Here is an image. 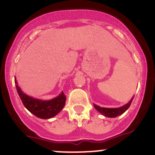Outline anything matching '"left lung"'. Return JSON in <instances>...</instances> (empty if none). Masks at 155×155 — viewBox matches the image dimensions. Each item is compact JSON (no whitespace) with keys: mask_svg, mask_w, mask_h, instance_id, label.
I'll use <instances>...</instances> for the list:
<instances>
[{"mask_svg":"<svg viewBox=\"0 0 155 155\" xmlns=\"http://www.w3.org/2000/svg\"><path fill=\"white\" fill-rule=\"evenodd\" d=\"M133 98H131V100L127 104H126L125 105L122 106L120 108H116V109H110V108H102L98 106V105H94V108L97 109V110L100 113H102V115H104L106 117H116V116H120L122 113H124L125 111H127L128 109V108L130 107V105H131V102L133 101Z\"/></svg>","mask_w":155,"mask_h":155,"instance_id":"8db88e82","label":"left lung"}]
</instances>
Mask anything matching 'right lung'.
Here are the masks:
<instances>
[{
	"mask_svg": "<svg viewBox=\"0 0 155 155\" xmlns=\"http://www.w3.org/2000/svg\"><path fill=\"white\" fill-rule=\"evenodd\" d=\"M15 85L18 94L21 98L25 107L30 113L41 119H50L58 114L63 109L66 102V96L64 92L61 93L57 98L51 100L43 101V100L35 99L28 96L21 91L20 87L17 84L16 80Z\"/></svg>",
	"mask_w": 155,
	"mask_h": 155,
	"instance_id": "obj_1",
	"label": "right lung"
}]
</instances>
